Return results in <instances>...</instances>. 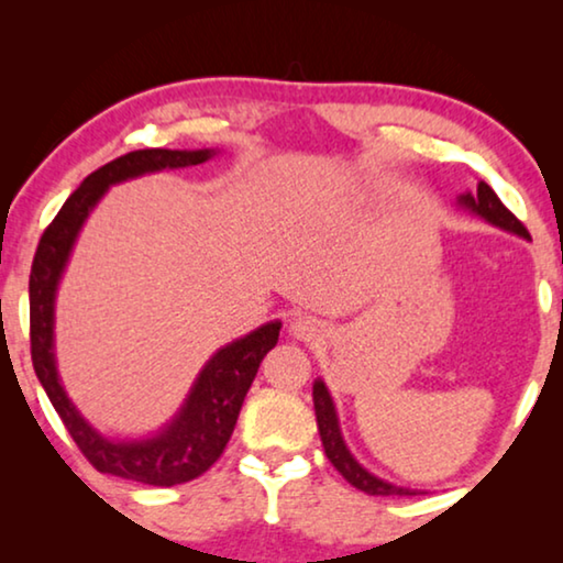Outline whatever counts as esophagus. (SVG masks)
<instances>
[{
  "label": "esophagus",
  "instance_id": "obj_1",
  "mask_svg": "<svg viewBox=\"0 0 563 563\" xmlns=\"http://www.w3.org/2000/svg\"><path fill=\"white\" fill-rule=\"evenodd\" d=\"M289 333L299 338V341H314V338L322 335V322L312 314H299V318L291 320Z\"/></svg>",
  "mask_w": 563,
  "mask_h": 563
}]
</instances>
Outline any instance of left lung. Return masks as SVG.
<instances>
[{
	"label": "left lung",
	"mask_w": 563,
	"mask_h": 563,
	"mask_svg": "<svg viewBox=\"0 0 563 563\" xmlns=\"http://www.w3.org/2000/svg\"><path fill=\"white\" fill-rule=\"evenodd\" d=\"M461 205L472 207L476 214H482L484 220H489L492 225H499L505 230H512L522 238H528V228L515 218V214L507 210V207L499 202V197L492 191L489 184L479 181L476 187V195H461L459 199ZM312 399H314V415H318V430L322 438V449H325V456L330 459L338 472L343 474V479L353 484V487L366 492V495H376V497H389V495H415L412 489L405 487H395V484H387L382 479H376L374 474H368L364 466H358V461L351 456L349 449H345L341 430H338V418H335V407L333 399H330L325 384L314 382L312 387Z\"/></svg>",
	"instance_id": "obj_1"
}]
</instances>
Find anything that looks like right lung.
<instances>
[{
	"instance_id": "1",
	"label": "right lung",
	"mask_w": 563,
	"mask_h": 563,
	"mask_svg": "<svg viewBox=\"0 0 563 563\" xmlns=\"http://www.w3.org/2000/svg\"><path fill=\"white\" fill-rule=\"evenodd\" d=\"M210 156L212 151L145 148L130 151L99 166L81 181V187L66 199L51 225L43 230L33 268H30V353H33L35 374L45 395L56 407L58 418L64 420L68 435L79 445L84 459L97 472L153 484V487H174V484L197 479L222 456L261 361L279 341L282 322H268L214 353L199 374L179 418L164 433L148 441L112 443L84 422L60 387L56 361H53V299H56L60 272H64L76 235L110 184L161 172V168L197 166Z\"/></svg>"
}]
</instances>
